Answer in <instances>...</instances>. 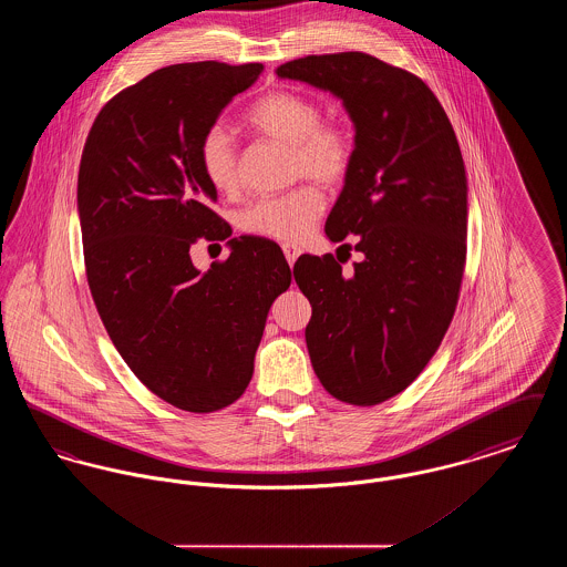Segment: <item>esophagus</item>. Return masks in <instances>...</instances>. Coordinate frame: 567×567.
<instances>
[{
	"mask_svg": "<svg viewBox=\"0 0 567 567\" xmlns=\"http://www.w3.org/2000/svg\"><path fill=\"white\" fill-rule=\"evenodd\" d=\"M282 252H285V257H287V261H289V266H293L297 261V257L303 252L301 250V246H297V244H282Z\"/></svg>",
	"mask_w": 567,
	"mask_h": 567,
	"instance_id": "34e87169",
	"label": "esophagus"
}]
</instances>
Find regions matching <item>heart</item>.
Returning <instances> with one entry per match:
<instances>
[{"label":"heart","instance_id":"b5f03b06","mask_svg":"<svg viewBox=\"0 0 567 567\" xmlns=\"http://www.w3.org/2000/svg\"><path fill=\"white\" fill-rule=\"evenodd\" d=\"M319 106L293 91H274L248 110L246 121L259 134L293 146L296 176H310L323 185L347 178L352 163V137L340 123H321ZM199 165L216 190L238 187L236 140L223 125L210 127L199 142ZM324 195L315 185L255 199L240 215L250 236L280 243L306 238L323 215Z\"/></svg>","mask_w":567,"mask_h":567}]
</instances>
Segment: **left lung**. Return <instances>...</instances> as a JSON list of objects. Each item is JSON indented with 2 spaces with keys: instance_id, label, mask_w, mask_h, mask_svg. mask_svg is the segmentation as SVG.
I'll return each mask as SVG.
<instances>
[{
  "instance_id": "left-lung-1",
  "label": "left lung",
  "mask_w": 567,
  "mask_h": 567,
  "mask_svg": "<svg viewBox=\"0 0 567 567\" xmlns=\"http://www.w3.org/2000/svg\"><path fill=\"white\" fill-rule=\"evenodd\" d=\"M276 74L329 91L351 116V169L324 234L359 236L361 261L347 276L331 255H303L293 276L312 306L306 347L321 384L340 402L377 405L423 372L457 308L467 236L457 135L425 82L372 54H310Z\"/></svg>"
}]
</instances>
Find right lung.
Segmentation results:
<instances>
[{"label":"right lung","instance_id":"add662e5","mask_svg":"<svg viewBox=\"0 0 567 567\" xmlns=\"http://www.w3.org/2000/svg\"><path fill=\"white\" fill-rule=\"evenodd\" d=\"M261 63H178L121 91L82 151L79 216L89 289L112 344L163 402L187 412L234 404L250 382L271 301L291 270L270 240L231 238L197 270L199 236L227 240L199 142Z\"/></svg>","mask_w":567,"mask_h":567}]
</instances>
